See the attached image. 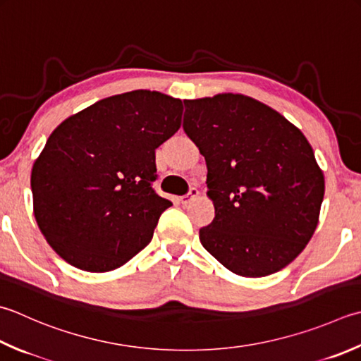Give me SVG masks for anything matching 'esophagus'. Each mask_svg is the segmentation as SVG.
<instances>
[{
  "mask_svg": "<svg viewBox=\"0 0 361 361\" xmlns=\"http://www.w3.org/2000/svg\"><path fill=\"white\" fill-rule=\"evenodd\" d=\"M195 197H199V190H197L195 188H190L189 192L185 197H181V203L183 204H189L190 202L195 199Z\"/></svg>",
  "mask_w": 361,
  "mask_h": 361,
  "instance_id": "obj_1",
  "label": "esophagus"
}]
</instances>
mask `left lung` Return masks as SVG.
Listing matches in <instances>:
<instances>
[{"mask_svg":"<svg viewBox=\"0 0 361 361\" xmlns=\"http://www.w3.org/2000/svg\"><path fill=\"white\" fill-rule=\"evenodd\" d=\"M183 130L208 167L214 219L200 243L243 277L279 272L305 249L319 221L324 175L299 128L241 94L186 100Z\"/></svg>","mask_w":361,"mask_h":361,"instance_id":"left-lung-1","label":"left lung"}]
</instances>
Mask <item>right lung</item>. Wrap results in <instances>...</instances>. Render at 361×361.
<instances>
[{"label": "right lung", "mask_w": 361, "mask_h": 361, "mask_svg": "<svg viewBox=\"0 0 361 361\" xmlns=\"http://www.w3.org/2000/svg\"><path fill=\"white\" fill-rule=\"evenodd\" d=\"M183 102L161 92L108 97L56 128L31 172L34 216L54 252L87 272L123 266L172 202L154 192V150L178 131Z\"/></svg>", "instance_id": "right-lung-1"}]
</instances>
